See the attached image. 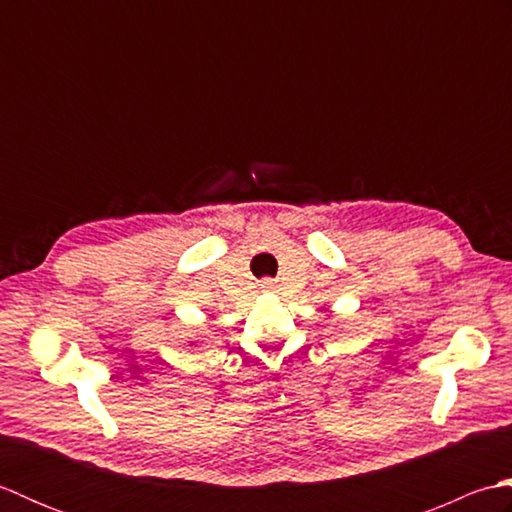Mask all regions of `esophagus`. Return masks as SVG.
Returning <instances> with one entry per match:
<instances>
[{
  "instance_id": "esophagus-1",
  "label": "esophagus",
  "mask_w": 512,
  "mask_h": 512,
  "mask_svg": "<svg viewBox=\"0 0 512 512\" xmlns=\"http://www.w3.org/2000/svg\"><path fill=\"white\" fill-rule=\"evenodd\" d=\"M273 286H275L273 279H264V281H262V288H264V290H273Z\"/></svg>"
}]
</instances>
